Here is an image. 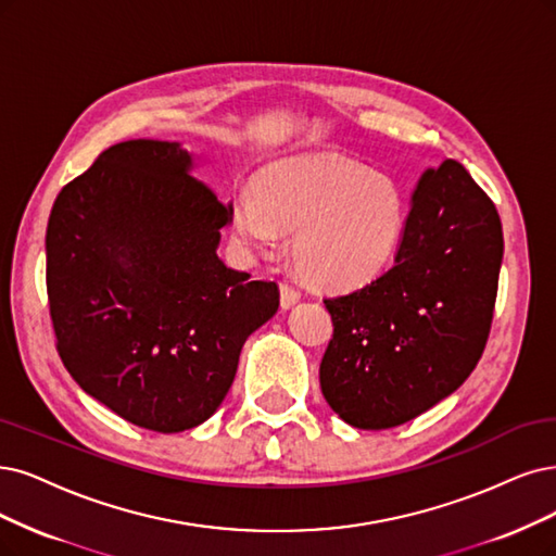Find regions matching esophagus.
<instances>
[{
    "label": "esophagus",
    "instance_id": "1",
    "mask_svg": "<svg viewBox=\"0 0 556 556\" xmlns=\"http://www.w3.org/2000/svg\"><path fill=\"white\" fill-rule=\"evenodd\" d=\"M279 291H281V306H283V309H291V306L300 300V291L289 281H281Z\"/></svg>",
    "mask_w": 556,
    "mask_h": 556
}]
</instances>
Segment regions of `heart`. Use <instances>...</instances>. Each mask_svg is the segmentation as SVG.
Instances as JSON below:
<instances>
[{
	"instance_id": "b5f03b06",
	"label": "heart",
	"mask_w": 556,
	"mask_h": 556,
	"mask_svg": "<svg viewBox=\"0 0 556 556\" xmlns=\"http://www.w3.org/2000/svg\"><path fill=\"white\" fill-rule=\"evenodd\" d=\"M233 231L261 252L293 231V261L306 281L355 289L396 256L405 199L392 176L337 153H302L265 167L256 197L236 199Z\"/></svg>"
}]
</instances>
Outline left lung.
Masks as SVG:
<instances>
[{
  "mask_svg": "<svg viewBox=\"0 0 556 556\" xmlns=\"http://www.w3.org/2000/svg\"><path fill=\"white\" fill-rule=\"evenodd\" d=\"M502 256L500 213L463 164L428 169L394 265L353 293L325 298L334 334L320 389L334 413L382 430L454 394L488 343Z\"/></svg>",
  "mask_w": 556,
  "mask_h": 556,
  "instance_id": "obj_1",
  "label": "left lung"
}]
</instances>
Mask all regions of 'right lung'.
<instances>
[{
	"mask_svg": "<svg viewBox=\"0 0 556 556\" xmlns=\"http://www.w3.org/2000/svg\"><path fill=\"white\" fill-rule=\"evenodd\" d=\"M176 141L102 151L59 192L46 236L56 353L89 396L126 421L180 433L208 419L242 343L279 306L217 256L231 222Z\"/></svg>",
	"mask_w": 556,
	"mask_h": 556,
	"instance_id": "right-lung-1",
	"label": "right lung"
}]
</instances>
